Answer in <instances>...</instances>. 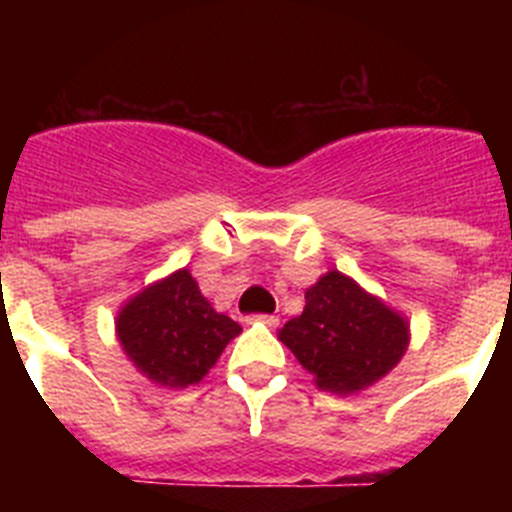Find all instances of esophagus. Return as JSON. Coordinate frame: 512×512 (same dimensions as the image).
Returning a JSON list of instances; mask_svg holds the SVG:
<instances>
[{"mask_svg": "<svg viewBox=\"0 0 512 512\" xmlns=\"http://www.w3.org/2000/svg\"><path fill=\"white\" fill-rule=\"evenodd\" d=\"M253 323H261V325H269V328H274V325H279V318L277 315H253Z\"/></svg>", "mask_w": 512, "mask_h": 512, "instance_id": "34e87169", "label": "esophagus"}]
</instances>
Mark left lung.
<instances>
[{
    "mask_svg": "<svg viewBox=\"0 0 512 512\" xmlns=\"http://www.w3.org/2000/svg\"><path fill=\"white\" fill-rule=\"evenodd\" d=\"M279 341L318 390L348 397L400 364L410 346V320L356 279L330 269L307 287L305 310L284 323Z\"/></svg>",
    "mask_w": 512,
    "mask_h": 512,
    "instance_id": "left-lung-1",
    "label": "left lung"
}]
</instances>
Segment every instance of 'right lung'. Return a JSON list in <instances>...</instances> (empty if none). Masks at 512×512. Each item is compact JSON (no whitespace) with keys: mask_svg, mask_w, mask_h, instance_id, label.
Segmentation results:
<instances>
[{"mask_svg":"<svg viewBox=\"0 0 512 512\" xmlns=\"http://www.w3.org/2000/svg\"><path fill=\"white\" fill-rule=\"evenodd\" d=\"M115 333L143 377L184 390L205 379L241 325L210 305L189 269H176L120 307Z\"/></svg>","mask_w":512,"mask_h":512,"instance_id":"1","label":"right lung"}]
</instances>
